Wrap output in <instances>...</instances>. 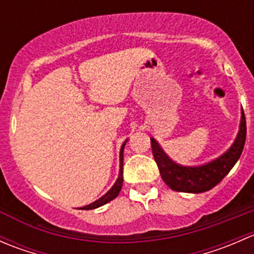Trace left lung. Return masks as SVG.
Returning <instances> with one entry per match:
<instances>
[{
    "label": "left lung",
    "mask_w": 254,
    "mask_h": 254,
    "mask_svg": "<svg viewBox=\"0 0 254 254\" xmlns=\"http://www.w3.org/2000/svg\"><path fill=\"white\" fill-rule=\"evenodd\" d=\"M246 142V118L241 111L240 129L231 147L210 162L200 166H182L167 156L160 143L151 137L152 153L163 182L172 190L182 193H204L210 190L226 177L236 165Z\"/></svg>",
    "instance_id": "obj_1"
}]
</instances>
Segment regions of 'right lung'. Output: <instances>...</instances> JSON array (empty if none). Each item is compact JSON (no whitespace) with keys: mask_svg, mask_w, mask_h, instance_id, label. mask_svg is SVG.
Instances as JSON below:
<instances>
[{"mask_svg":"<svg viewBox=\"0 0 254 254\" xmlns=\"http://www.w3.org/2000/svg\"><path fill=\"white\" fill-rule=\"evenodd\" d=\"M127 139L125 140L124 143L122 145V148H120V153H119V161H120V165H119V176H118L117 181H115V183L113 184V187L111 189H109L108 191H107L106 194H104L103 196H101V198L98 199V200L93 201V203L88 204V205L86 206H82L79 207V209L82 210H92V209H97V207L104 205V204L109 203V201H112L113 199H115L118 196V194L120 193V190H122V187H123V160H124V147H125V143H127Z\"/></svg>","mask_w":254,"mask_h":254,"instance_id":"obj_1","label":"right lung"}]
</instances>
